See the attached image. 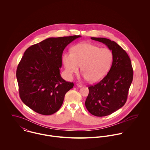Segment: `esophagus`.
<instances>
[{
	"mask_svg": "<svg viewBox=\"0 0 150 150\" xmlns=\"http://www.w3.org/2000/svg\"><path fill=\"white\" fill-rule=\"evenodd\" d=\"M76 86H77L78 87H79V88H81L83 86V85L81 84H80V83H77L76 84Z\"/></svg>",
	"mask_w": 150,
	"mask_h": 150,
	"instance_id": "1",
	"label": "esophagus"
}]
</instances>
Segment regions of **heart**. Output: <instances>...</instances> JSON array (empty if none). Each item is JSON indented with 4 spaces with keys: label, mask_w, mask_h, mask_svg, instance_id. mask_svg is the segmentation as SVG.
Masks as SVG:
<instances>
[{
    "label": "heart",
    "mask_w": 150,
    "mask_h": 150,
    "mask_svg": "<svg viewBox=\"0 0 150 150\" xmlns=\"http://www.w3.org/2000/svg\"><path fill=\"white\" fill-rule=\"evenodd\" d=\"M112 59V52L108 48L84 42L74 46L71 52L64 53L62 62L69 77L77 73L81 65V71L87 81L97 83L107 74Z\"/></svg>",
    "instance_id": "b5f03b06"
}]
</instances>
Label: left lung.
I'll return each instance as SVG.
<instances>
[{
	"label": "left lung",
	"instance_id": "left-lung-1",
	"mask_svg": "<svg viewBox=\"0 0 150 150\" xmlns=\"http://www.w3.org/2000/svg\"><path fill=\"white\" fill-rule=\"evenodd\" d=\"M106 45L113 59L107 75L98 84L88 87L85 105L88 111L97 117L112 114L126 103L133 71L128 55L114 41L103 38H91Z\"/></svg>",
	"mask_w": 150,
	"mask_h": 150
}]
</instances>
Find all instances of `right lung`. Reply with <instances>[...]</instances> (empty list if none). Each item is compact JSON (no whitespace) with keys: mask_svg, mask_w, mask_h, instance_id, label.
Masks as SVG:
<instances>
[{"mask_svg":"<svg viewBox=\"0 0 150 150\" xmlns=\"http://www.w3.org/2000/svg\"><path fill=\"white\" fill-rule=\"evenodd\" d=\"M80 37L50 38L26 49L16 76L21 99L28 107L45 115L61 108L66 93L74 86L61 76L62 53L69 44Z\"/></svg>","mask_w":150,"mask_h":150,"instance_id":"1","label":"right lung"}]
</instances>
